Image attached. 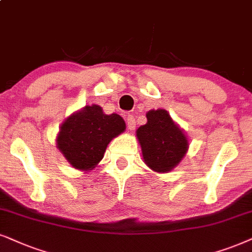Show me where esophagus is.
I'll return each instance as SVG.
<instances>
[{"instance_id": "obj_1", "label": "esophagus", "mask_w": 252, "mask_h": 252, "mask_svg": "<svg viewBox=\"0 0 252 252\" xmlns=\"http://www.w3.org/2000/svg\"><path fill=\"white\" fill-rule=\"evenodd\" d=\"M126 126H128L129 130H133L136 128V121L132 115H128V117H126Z\"/></svg>"}]
</instances>
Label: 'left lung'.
Here are the masks:
<instances>
[{"label": "left lung", "mask_w": 252, "mask_h": 252, "mask_svg": "<svg viewBox=\"0 0 252 252\" xmlns=\"http://www.w3.org/2000/svg\"><path fill=\"white\" fill-rule=\"evenodd\" d=\"M148 123L137 130L145 164L157 172H168L187 151V138L164 109L150 110Z\"/></svg>", "instance_id": "1"}]
</instances>
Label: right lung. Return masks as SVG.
I'll use <instances>...</instances> for the list:
<instances>
[{
  "label": "right lung",
  "mask_w": 252,
  "mask_h": 252,
  "mask_svg": "<svg viewBox=\"0 0 252 252\" xmlns=\"http://www.w3.org/2000/svg\"><path fill=\"white\" fill-rule=\"evenodd\" d=\"M126 129L117 114L106 115L93 104L69 116L58 135V148L69 164L79 170H92L103 158L107 145Z\"/></svg>",
  "instance_id": "1"
}]
</instances>
